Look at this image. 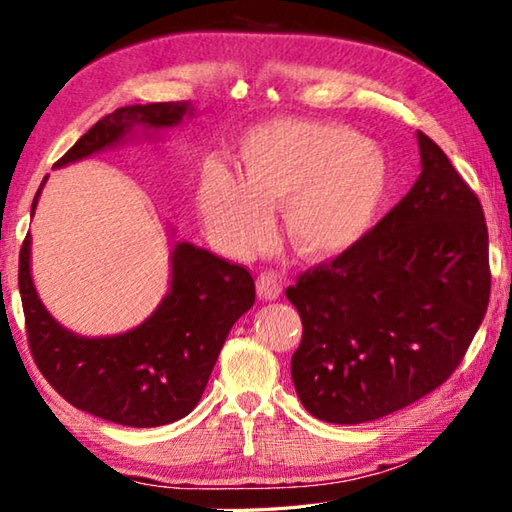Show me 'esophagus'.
I'll use <instances>...</instances> for the list:
<instances>
[{
  "instance_id": "1",
  "label": "esophagus",
  "mask_w": 512,
  "mask_h": 512,
  "mask_svg": "<svg viewBox=\"0 0 512 512\" xmlns=\"http://www.w3.org/2000/svg\"><path fill=\"white\" fill-rule=\"evenodd\" d=\"M256 290H258V297L265 299V301H274L281 297V281L279 276L274 272H263L258 276L256 281Z\"/></svg>"
}]
</instances>
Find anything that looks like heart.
<instances>
[{"mask_svg": "<svg viewBox=\"0 0 512 512\" xmlns=\"http://www.w3.org/2000/svg\"><path fill=\"white\" fill-rule=\"evenodd\" d=\"M382 155L344 125L274 121L245 134L238 182L211 168L200 188L204 227L236 258L263 251L281 206L283 240L306 261L342 254L369 229L384 193Z\"/></svg>", "mask_w": 512, "mask_h": 512, "instance_id": "obj_1", "label": "heart"}]
</instances>
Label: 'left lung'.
Masks as SVG:
<instances>
[{
    "label": "left lung",
    "mask_w": 512,
    "mask_h": 512,
    "mask_svg": "<svg viewBox=\"0 0 512 512\" xmlns=\"http://www.w3.org/2000/svg\"><path fill=\"white\" fill-rule=\"evenodd\" d=\"M423 173L355 245L285 290L303 337L292 382L312 416L360 425L441 387L490 301L488 227L477 193L418 132Z\"/></svg>",
    "instance_id": "left-lung-1"
}]
</instances>
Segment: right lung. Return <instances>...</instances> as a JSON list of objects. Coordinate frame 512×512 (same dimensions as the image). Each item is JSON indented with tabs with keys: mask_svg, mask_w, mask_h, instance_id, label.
Returning <instances> with one entry per match:
<instances>
[{
	"mask_svg": "<svg viewBox=\"0 0 512 512\" xmlns=\"http://www.w3.org/2000/svg\"><path fill=\"white\" fill-rule=\"evenodd\" d=\"M186 112V103L119 107L94 123L56 161V168L112 146L134 123L168 128ZM40 191L42 186L31 215ZM29 251L26 233L17 283L35 366L69 405L125 427H159L191 414L231 326L256 301L247 267L179 242L173 251V283L155 315L130 333L78 337L44 310L31 281Z\"/></svg>",
	"mask_w": 512,
	"mask_h": 512,
	"instance_id": "right-lung-1",
	"label": "right lung"
}]
</instances>
